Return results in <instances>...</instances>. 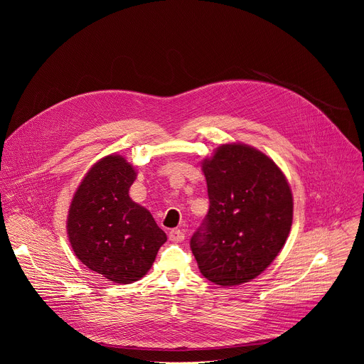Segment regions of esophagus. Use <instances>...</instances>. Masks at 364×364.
<instances>
[{
  "mask_svg": "<svg viewBox=\"0 0 364 364\" xmlns=\"http://www.w3.org/2000/svg\"><path fill=\"white\" fill-rule=\"evenodd\" d=\"M168 239H170L171 242H176V243L183 242V240H184V232L180 230V229H173V230H170V233H168Z\"/></svg>",
  "mask_w": 364,
  "mask_h": 364,
  "instance_id": "34e87169",
  "label": "esophagus"
}]
</instances>
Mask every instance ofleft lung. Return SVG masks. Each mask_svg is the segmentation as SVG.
Returning <instances> with one entry per match:
<instances>
[{
  "label": "left lung",
  "mask_w": 364,
  "mask_h": 364,
  "mask_svg": "<svg viewBox=\"0 0 364 364\" xmlns=\"http://www.w3.org/2000/svg\"><path fill=\"white\" fill-rule=\"evenodd\" d=\"M210 207L190 246L204 278L236 287L261 275L292 226L294 198L282 170L255 146L222 144L201 161Z\"/></svg>",
  "instance_id": "8db88e82"
}]
</instances>
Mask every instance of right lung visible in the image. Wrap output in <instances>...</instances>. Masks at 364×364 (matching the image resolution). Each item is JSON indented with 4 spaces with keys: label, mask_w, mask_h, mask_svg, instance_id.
<instances>
[{
    "label": "right lung",
    "mask_w": 364,
    "mask_h": 364,
    "mask_svg": "<svg viewBox=\"0 0 364 364\" xmlns=\"http://www.w3.org/2000/svg\"><path fill=\"white\" fill-rule=\"evenodd\" d=\"M136 168L124 155L96 161L77 186L68 212V237L79 261L115 284L141 279L167 235L129 197Z\"/></svg>",
    "instance_id": "add662e5"
}]
</instances>
